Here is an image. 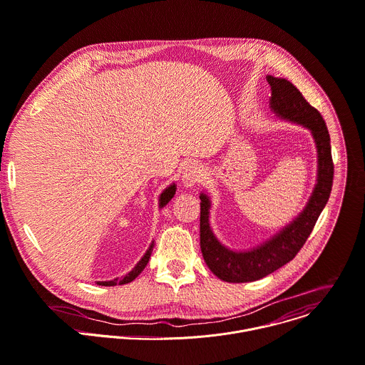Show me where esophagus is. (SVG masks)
<instances>
[{"label": "esophagus", "instance_id": "esophagus-1", "mask_svg": "<svg viewBox=\"0 0 365 365\" xmlns=\"http://www.w3.org/2000/svg\"><path fill=\"white\" fill-rule=\"evenodd\" d=\"M202 178H204V169L197 163L187 164L182 173V182L186 187H192L196 183H200Z\"/></svg>", "mask_w": 365, "mask_h": 365}]
</instances>
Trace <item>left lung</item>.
<instances>
[{
    "mask_svg": "<svg viewBox=\"0 0 365 365\" xmlns=\"http://www.w3.org/2000/svg\"><path fill=\"white\" fill-rule=\"evenodd\" d=\"M267 80L272 90L271 109L279 118L312 130L317 148V183L300 215L271 240L247 252H233L217 240L210 227L211 201L205 193L200 195L202 256L212 274L225 282L257 281L292 260L309 239L332 190L334 161L330 137L322 115L288 80L272 76H268Z\"/></svg>",
    "mask_w": 365,
    "mask_h": 365,
    "instance_id": "1",
    "label": "left lung"
}]
</instances>
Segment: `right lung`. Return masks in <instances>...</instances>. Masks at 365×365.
Masks as SVG:
<instances>
[{"label": "right lung", "instance_id": "obj_1", "mask_svg": "<svg viewBox=\"0 0 365 365\" xmlns=\"http://www.w3.org/2000/svg\"><path fill=\"white\" fill-rule=\"evenodd\" d=\"M175 193H176V185H175V183L170 185L169 187H165V189L163 190V193L160 195V208H163L164 205H168L169 201L175 196ZM153 246H154V245L151 243V246H150V249L147 250V253H145V255L143 256V259L135 264V268L132 269L129 274H126L123 278H116V279H113V281H98L97 284L102 285V287H113V285H123V284H128V282H130V281H134V279L143 272V269L147 267V263H148L150 256H151V252H153Z\"/></svg>", "mask_w": 365, "mask_h": 365}]
</instances>
